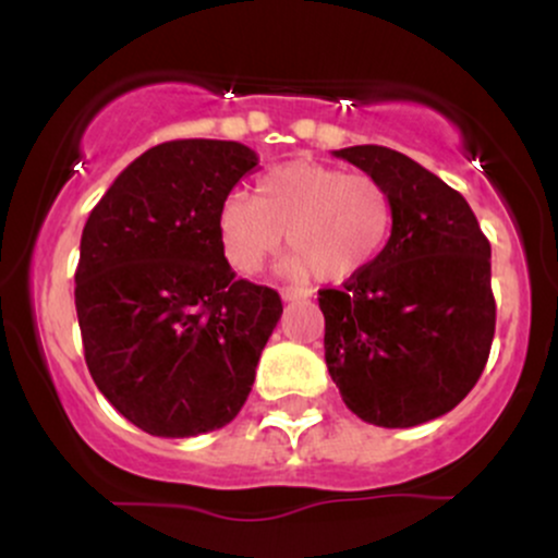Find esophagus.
I'll use <instances>...</instances> for the list:
<instances>
[{"label": "esophagus", "instance_id": "esophagus-1", "mask_svg": "<svg viewBox=\"0 0 558 558\" xmlns=\"http://www.w3.org/2000/svg\"><path fill=\"white\" fill-rule=\"evenodd\" d=\"M280 299L283 301H306L312 299V291L310 288H280Z\"/></svg>", "mask_w": 558, "mask_h": 558}]
</instances>
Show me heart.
Here are the masks:
<instances>
[{
    "instance_id": "heart-1",
    "label": "heart",
    "mask_w": 558,
    "mask_h": 558,
    "mask_svg": "<svg viewBox=\"0 0 558 558\" xmlns=\"http://www.w3.org/2000/svg\"><path fill=\"white\" fill-rule=\"evenodd\" d=\"M393 226L390 194L369 175L296 159L267 170L257 198L233 191L217 213V235L230 265L257 272L283 246L286 270L317 280H349L380 257Z\"/></svg>"
}]
</instances>
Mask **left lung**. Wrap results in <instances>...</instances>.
Segmentation results:
<instances>
[{"label": "left lung", "mask_w": 558, "mask_h": 558, "mask_svg": "<svg viewBox=\"0 0 558 558\" xmlns=\"http://www.w3.org/2000/svg\"><path fill=\"white\" fill-rule=\"evenodd\" d=\"M332 155L383 183L393 226L367 270L319 291L328 373L369 425L444 417L490 354V243L466 198L401 151L367 144Z\"/></svg>", "instance_id": "1"}]
</instances>
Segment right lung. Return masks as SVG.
<instances>
[{
  "label": "right lung",
  "mask_w": 558,
  "mask_h": 558,
  "mask_svg": "<svg viewBox=\"0 0 558 558\" xmlns=\"http://www.w3.org/2000/svg\"><path fill=\"white\" fill-rule=\"evenodd\" d=\"M259 165L239 141L151 146L88 215L75 270L83 354L105 399L159 438H194L241 412L278 291L230 270L217 213Z\"/></svg>",
  "instance_id": "1"
}]
</instances>
